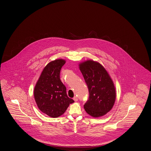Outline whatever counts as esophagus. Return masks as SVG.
Masks as SVG:
<instances>
[{
	"label": "esophagus",
	"mask_w": 151,
	"mask_h": 151,
	"mask_svg": "<svg viewBox=\"0 0 151 151\" xmlns=\"http://www.w3.org/2000/svg\"><path fill=\"white\" fill-rule=\"evenodd\" d=\"M73 100L75 101H78V98H77L76 96H75V97L73 98Z\"/></svg>",
	"instance_id": "esophagus-1"
}]
</instances>
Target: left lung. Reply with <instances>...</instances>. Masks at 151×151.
I'll use <instances>...</instances> for the list:
<instances>
[{"label": "left lung", "mask_w": 151, "mask_h": 151, "mask_svg": "<svg viewBox=\"0 0 151 151\" xmlns=\"http://www.w3.org/2000/svg\"><path fill=\"white\" fill-rule=\"evenodd\" d=\"M89 92V99L84 105L86 112L92 117L106 115L113 108L116 89L109 74L100 63L88 60L79 64Z\"/></svg>", "instance_id": "1"}]
</instances>
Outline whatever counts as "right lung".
<instances>
[{
  "mask_svg": "<svg viewBox=\"0 0 151 151\" xmlns=\"http://www.w3.org/2000/svg\"><path fill=\"white\" fill-rule=\"evenodd\" d=\"M65 62L64 59H57L47 64L34 88V98L37 107L51 117L60 116L69 104L74 102L68 97L66 87L60 78L61 69Z\"/></svg>",
  "mask_w": 151,
  "mask_h": 151,
  "instance_id": "right-lung-1",
  "label": "right lung"
}]
</instances>
